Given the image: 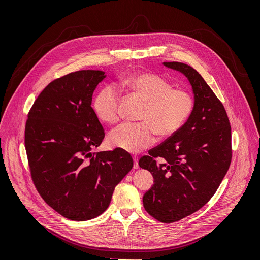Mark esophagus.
Returning <instances> with one entry per match:
<instances>
[{
    "label": "esophagus",
    "instance_id": "1",
    "mask_svg": "<svg viewBox=\"0 0 260 260\" xmlns=\"http://www.w3.org/2000/svg\"><path fill=\"white\" fill-rule=\"evenodd\" d=\"M133 159H134V162H135V165H134V168L137 170L138 169V158H137V156H133Z\"/></svg>",
    "mask_w": 260,
    "mask_h": 260
}]
</instances>
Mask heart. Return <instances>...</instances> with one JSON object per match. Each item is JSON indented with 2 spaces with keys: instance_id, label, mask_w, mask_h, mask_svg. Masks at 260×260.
Returning a JSON list of instances; mask_svg holds the SVG:
<instances>
[{
  "instance_id": "1",
  "label": "heart",
  "mask_w": 260,
  "mask_h": 260,
  "mask_svg": "<svg viewBox=\"0 0 260 260\" xmlns=\"http://www.w3.org/2000/svg\"><path fill=\"white\" fill-rule=\"evenodd\" d=\"M119 86L132 91L146 103L141 123H124L113 128L108 141L112 146L137 153L155 143L157 135L168 137L177 133L194 109V99L184 89L173 88L171 83L153 73H137L123 78ZM121 93L115 87L102 88L94 99V111L107 124L121 118Z\"/></svg>"
}]
</instances>
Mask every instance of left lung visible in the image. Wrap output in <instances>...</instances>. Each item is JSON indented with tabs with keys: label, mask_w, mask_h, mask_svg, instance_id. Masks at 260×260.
I'll use <instances>...</instances> for the list:
<instances>
[{
	"label": "left lung",
	"mask_w": 260,
	"mask_h": 260,
	"mask_svg": "<svg viewBox=\"0 0 260 260\" xmlns=\"http://www.w3.org/2000/svg\"><path fill=\"white\" fill-rule=\"evenodd\" d=\"M162 65L187 78L194 109L177 133L138 165L155 180L143 196L145 210L157 220L172 223L200 210L216 192L231 162V126L222 103L194 68L180 62Z\"/></svg>",
	"instance_id": "obj_1"
}]
</instances>
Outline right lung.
<instances>
[{
  "label": "right lung",
  "instance_id": "add662e5",
  "mask_svg": "<svg viewBox=\"0 0 260 260\" xmlns=\"http://www.w3.org/2000/svg\"><path fill=\"white\" fill-rule=\"evenodd\" d=\"M105 78L101 70H81L54 80L34 102L25 127V148L40 195L75 221L107 210L115 187L134 167L122 149L91 152L104 138L91 100Z\"/></svg>",
  "mask_w": 260,
  "mask_h": 260
}]
</instances>
